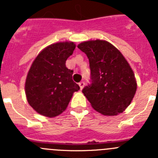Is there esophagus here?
<instances>
[{"instance_id":"34e87169","label":"esophagus","mask_w":158,"mask_h":158,"mask_svg":"<svg viewBox=\"0 0 158 158\" xmlns=\"http://www.w3.org/2000/svg\"><path fill=\"white\" fill-rule=\"evenodd\" d=\"M78 85H79V86H80V89H83V88H84V86H85V82L81 81L80 83L78 84Z\"/></svg>"}]
</instances>
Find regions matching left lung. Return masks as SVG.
<instances>
[{
	"label": "left lung",
	"mask_w": 158,
	"mask_h": 158,
	"mask_svg": "<svg viewBox=\"0 0 158 158\" xmlns=\"http://www.w3.org/2000/svg\"><path fill=\"white\" fill-rule=\"evenodd\" d=\"M77 47L89 60L92 84L82 93L93 109L107 116L125 111L136 93L137 81L122 53L105 40L82 42Z\"/></svg>",
	"instance_id": "obj_1"
}]
</instances>
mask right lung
<instances>
[{
  "instance_id": "right-lung-1",
  "label": "right lung",
  "mask_w": 158,
  "mask_h": 158,
  "mask_svg": "<svg viewBox=\"0 0 158 158\" xmlns=\"http://www.w3.org/2000/svg\"><path fill=\"white\" fill-rule=\"evenodd\" d=\"M75 47L70 41L53 43L43 49L31 65L25 94L31 107L43 116L53 118L62 114L73 93L80 89L72 79L73 70L65 66Z\"/></svg>"
}]
</instances>
